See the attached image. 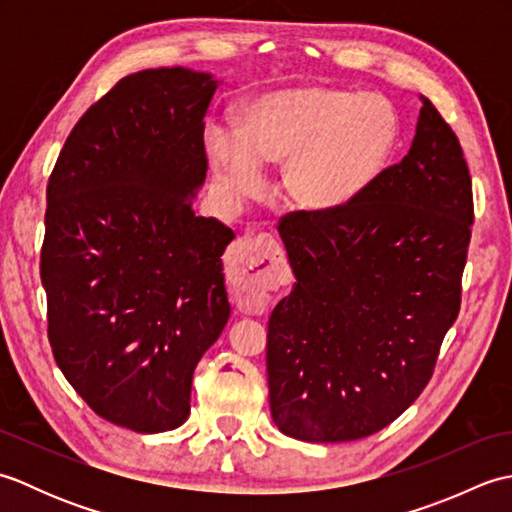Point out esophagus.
I'll return each mask as SVG.
<instances>
[{
  "instance_id": "esophagus-1",
  "label": "esophagus",
  "mask_w": 512,
  "mask_h": 512,
  "mask_svg": "<svg viewBox=\"0 0 512 512\" xmlns=\"http://www.w3.org/2000/svg\"><path fill=\"white\" fill-rule=\"evenodd\" d=\"M226 264L235 284L237 308L248 314H262L273 292L290 281L284 250L270 235L237 239Z\"/></svg>"
}]
</instances>
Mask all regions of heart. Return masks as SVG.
<instances>
[{"instance_id": "heart-1", "label": "heart", "mask_w": 512, "mask_h": 512, "mask_svg": "<svg viewBox=\"0 0 512 512\" xmlns=\"http://www.w3.org/2000/svg\"><path fill=\"white\" fill-rule=\"evenodd\" d=\"M400 116L383 94L301 85L255 96L242 127L209 125L206 151L235 200L262 191L264 165L303 211H339L372 187L398 147Z\"/></svg>"}]
</instances>
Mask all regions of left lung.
Masks as SVG:
<instances>
[{"label":"left lung","mask_w":512,"mask_h":512,"mask_svg":"<svg viewBox=\"0 0 512 512\" xmlns=\"http://www.w3.org/2000/svg\"><path fill=\"white\" fill-rule=\"evenodd\" d=\"M407 156L361 198L279 222L297 284L268 321L270 413L303 442H350L394 422L458 319L473 224L453 129L420 96Z\"/></svg>","instance_id":"obj_1"}]
</instances>
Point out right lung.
Listing matches in <instances>:
<instances>
[{"instance_id": "1", "label": "right lung", "mask_w": 512, "mask_h": 512, "mask_svg": "<svg viewBox=\"0 0 512 512\" xmlns=\"http://www.w3.org/2000/svg\"><path fill=\"white\" fill-rule=\"evenodd\" d=\"M220 83L180 65L125 76L74 125L48 182L54 361L101 418L138 433L189 418L195 367L231 317L235 233L193 211Z\"/></svg>"}]
</instances>
